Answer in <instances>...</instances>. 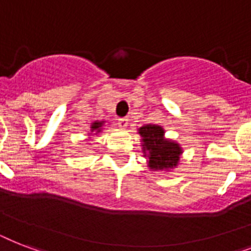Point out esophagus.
Here are the masks:
<instances>
[{
    "instance_id": "esophagus-1",
    "label": "esophagus",
    "mask_w": 251,
    "mask_h": 251,
    "mask_svg": "<svg viewBox=\"0 0 251 251\" xmlns=\"http://www.w3.org/2000/svg\"><path fill=\"white\" fill-rule=\"evenodd\" d=\"M127 124H129V118H126V117L118 118V126H120V127H126Z\"/></svg>"
}]
</instances>
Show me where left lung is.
I'll use <instances>...</instances> for the list:
<instances>
[{
    "label": "left lung",
    "mask_w": 251,
    "mask_h": 251,
    "mask_svg": "<svg viewBox=\"0 0 251 251\" xmlns=\"http://www.w3.org/2000/svg\"><path fill=\"white\" fill-rule=\"evenodd\" d=\"M139 134L143 137V149L149 151L151 169H168L177 165L181 149L173 142L165 141L164 130L160 126H142Z\"/></svg>",
    "instance_id": "obj_1"
}]
</instances>
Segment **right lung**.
<instances>
[{"label": "right lung", "mask_w": 251, "mask_h": 251, "mask_svg": "<svg viewBox=\"0 0 251 251\" xmlns=\"http://www.w3.org/2000/svg\"><path fill=\"white\" fill-rule=\"evenodd\" d=\"M101 124H102V122H94V124H92V127H91V129H92V130H99V129H100V126H101Z\"/></svg>", "instance_id": "1"}]
</instances>
